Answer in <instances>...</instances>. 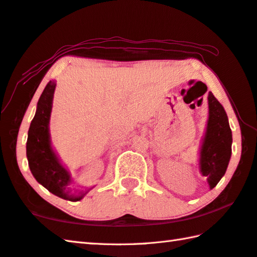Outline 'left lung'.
<instances>
[{
  "label": "left lung",
  "instance_id": "obj_1",
  "mask_svg": "<svg viewBox=\"0 0 257 257\" xmlns=\"http://www.w3.org/2000/svg\"><path fill=\"white\" fill-rule=\"evenodd\" d=\"M232 130L225 109L208 92V120L199 150V172L213 189L226 173L232 156Z\"/></svg>",
  "mask_w": 257,
  "mask_h": 257
}]
</instances>
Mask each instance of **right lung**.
I'll list each match as a JSON object with an SVG mask.
<instances>
[{"label":"right lung","mask_w":257,"mask_h":257,"mask_svg":"<svg viewBox=\"0 0 257 257\" xmlns=\"http://www.w3.org/2000/svg\"><path fill=\"white\" fill-rule=\"evenodd\" d=\"M57 82L52 80L40 97L37 111L30 124L27 142V157L33 177L50 193L70 202L81 200L89 189H71V175L60 162L50 138V117Z\"/></svg>","instance_id":"add662e5"}]
</instances>
